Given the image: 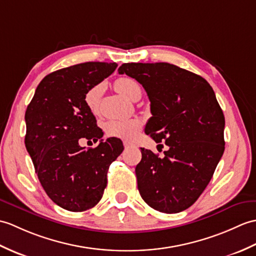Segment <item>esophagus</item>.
Returning a JSON list of instances; mask_svg holds the SVG:
<instances>
[{
  "label": "esophagus",
  "instance_id": "obj_1",
  "mask_svg": "<svg viewBox=\"0 0 256 256\" xmlns=\"http://www.w3.org/2000/svg\"><path fill=\"white\" fill-rule=\"evenodd\" d=\"M124 149H130V148H132V144L124 141Z\"/></svg>",
  "mask_w": 256,
  "mask_h": 256
}]
</instances>
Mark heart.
<instances>
[{
  "mask_svg": "<svg viewBox=\"0 0 256 256\" xmlns=\"http://www.w3.org/2000/svg\"><path fill=\"white\" fill-rule=\"evenodd\" d=\"M116 88L128 98L136 100L141 98V88L139 83L132 78H120L115 83ZM102 95V85H95L88 90L85 95V103L90 112H98V102ZM106 134L110 137L120 138L124 140H132L140 132V122L137 120H118L110 119L104 124Z\"/></svg>",
  "mask_w": 256,
  "mask_h": 256,
  "instance_id": "1",
  "label": "heart"
}]
</instances>
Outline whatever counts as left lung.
Instances as JSON below:
<instances>
[{
	"label": "left lung",
	"instance_id": "left-lung-1",
	"mask_svg": "<svg viewBox=\"0 0 256 256\" xmlns=\"http://www.w3.org/2000/svg\"><path fill=\"white\" fill-rule=\"evenodd\" d=\"M118 73L142 85L152 114L144 132L168 146L164 158L141 148L140 195L161 212H183L205 190L224 151V116L214 90L200 76L166 62L124 64Z\"/></svg>",
	"mask_w": 256,
	"mask_h": 256
}]
</instances>
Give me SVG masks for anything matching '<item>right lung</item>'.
I'll return each mask as SVG.
<instances>
[{
	"mask_svg": "<svg viewBox=\"0 0 256 256\" xmlns=\"http://www.w3.org/2000/svg\"><path fill=\"white\" fill-rule=\"evenodd\" d=\"M115 62H85L44 76L25 112V146L44 192L69 212L98 204L107 185V171L120 156V140L103 141V132L85 103L88 90L116 70ZM81 138L100 140L85 150Z\"/></svg>",
	"mask_w": 256,
	"mask_h": 256,
	"instance_id": "right-lung-1",
	"label": "right lung"
}]
</instances>
